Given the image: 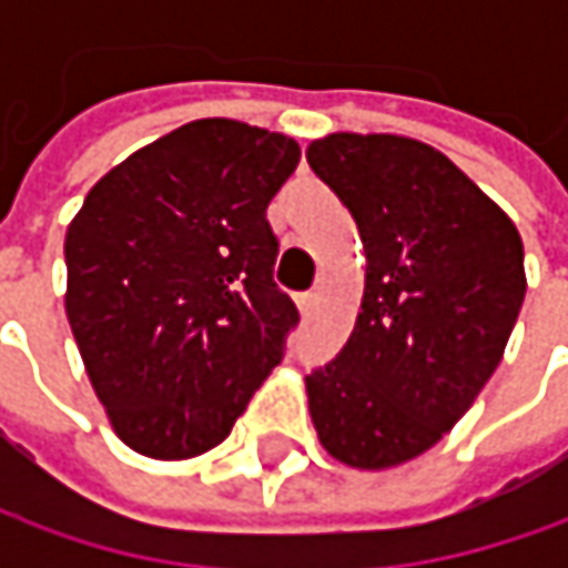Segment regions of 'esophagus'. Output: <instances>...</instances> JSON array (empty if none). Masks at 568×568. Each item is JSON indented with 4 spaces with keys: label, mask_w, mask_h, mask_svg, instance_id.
<instances>
[{
    "label": "esophagus",
    "mask_w": 568,
    "mask_h": 568,
    "mask_svg": "<svg viewBox=\"0 0 568 568\" xmlns=\"http://www.w3.org/2000/svg\"><path fill=\"white\" fill-rule=\"evenodd\" d=\"M316 303H318V294H316V291H310V294H300V296H296V306H300V313H303V316H310Z\"/></svg>",
    "instance_id": "1"
}]
</instances>
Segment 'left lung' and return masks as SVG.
<instances>
[{"instance_id": "left-lung-1", "label": "left lung", "mask_w": 568, "mask_h": 568, "mask_svg": "<svg viewBox=\"0 0 568 568\" xmlns=\"http://www.w3.org/2000/svg\"><path fill=\"white\" fill-rule=\"evenodd\" d=\"M306 161L354 214L366 281L354 332L306 376L322 448L347 468L414 462L499 366L528 291L513 217L433 144L332 132Z\"/></svg>"}]
</instances>
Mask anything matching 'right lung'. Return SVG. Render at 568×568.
I'll use <instances>...</instances> for the list:
<instances>
[{
    "label": "right lung",
    "instance_id": "1",
    "mask_svg": "<svg viewBox=\"0 0 568 568\" xmlns=\"http://www.w3.org/2000/svg\"><path fill=\"white\" fill-rule=\"evenodd\" d=\"M300 144L195 120L91 186L65 230V316L106 420L132 452L221 446L281 363L296 306L272 281L265 207Z\"/></svg>",
    "mask_w": 568,
    "mask_h": 568
}]
</instances>
